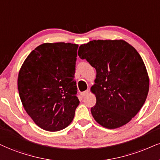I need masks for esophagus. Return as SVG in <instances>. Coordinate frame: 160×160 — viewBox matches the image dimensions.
Masks as SVG:
<instances>
[{"instance_id":"1","label":"esophagus","mask_w":160,"mask_h":160,"mask_svg":"<svg viewBox=\"0 0 160 160\" xmlns=\"http://www.w3.org/2000/svg\"><path fill=\"white\" fill-rule=\"evenodd\" d=\"M89 90H85V91H84V92H82V93H81V95H82V97H84V96H86L87 95H88V93H89Z\"/></svg>"}]
</instances>
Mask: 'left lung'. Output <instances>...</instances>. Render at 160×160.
Masks as SVG:
<instances>
[{
	"label": "left lung",
	"instance_id": "left-lung-1",
	"mask_svg": "<svg viewBox=\"0 0 160 160\" xmlns=\"http://www.w3.org/2000/svg\"><path fill=\"white\" fill-rule=\"evenodd\" d=\"M78 55L96 70L90 90L96 103L94 119L108 129L128 123L146 100L149 77L144 62L133 47L123 40H93L82 44Z\"/></svg>",
	"mask_w": 160,
	"mask_h": 160
}]
</instances>
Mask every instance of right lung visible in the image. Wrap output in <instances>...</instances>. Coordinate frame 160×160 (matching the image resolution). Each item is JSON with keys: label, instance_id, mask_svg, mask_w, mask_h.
Segmentation results:
<instances>
[{"label": "right lung", "instance_id": "1", "mask_svg": "<svg viewBox=\"0 0 160 160\" xmlns=\"http://www.w3.org/2000/svg\"><path fill=\"white\" fill-rule=\"evenodd\" d=\"M78 47L44 43L29 53L19 70L18 90L23 108L45 131L68 127L79 104L74 79Z\"/></svg>", "mask_w": 160, "mask_h": 160}]
</instances>
